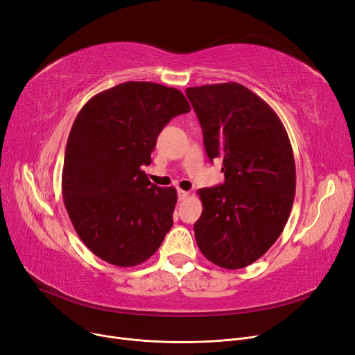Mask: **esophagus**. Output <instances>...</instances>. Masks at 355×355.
<instances>
[{
	"label": "esophagus",
	"instance_id": "1",
	"mask_svg": "<svg viewBox=\"0 0 355 355\" xmlns=\"http://www.w3.org/2000/svg\"><path fill=\"white\" fill-rule=\"evenodd\" d=\"M177 194H178V200H180V201H182V200H185V198H189V196H190L189 191H184V190H178Z\"/></svg>",
	"mask_w": 355,
	"mask_h": 355
}]
</instances>
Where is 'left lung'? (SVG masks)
<instances>
[{
    "label": "left lung",
    "instance_id": "obj_1",
    "mask_svg": "<svg viewBox=\"0 0 355 355\" xmlns=\"http://www.w3.org/2000/svg\"><path fill=\"white\" fill-rule=\"evenodd\" d=\"M207 157L223 161L225 182L201 189L194 223L201 253L225 269L246 268L284 232L296 171L286 129L275 110L240 83L185 89Z\"/></svg>",
    "mask_w": 355,
    "mask_h": 355
}]
</instances>
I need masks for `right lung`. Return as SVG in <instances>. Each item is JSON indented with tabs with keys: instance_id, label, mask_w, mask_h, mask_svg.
<instances>
[{
	"instance_id": "1",
	"label": "right lung",
	"mask_w": 355,
	"mask_h": 355,
	"mask_svg": "<svg viewBox=\"0 0 355 355\" xmlns=\"http://www.w3.org/2000/svg\"><path fill=\"white\" fill-rule=\"evenodd\" d=\"M190 109L174 87L126 82L93 96L74 119L63 200L74 230L105 262L137 266L170 232L177 191L153 184L141 166L151 164L164 126Z\"/></svg>"
}]
</instances>
